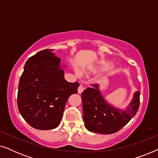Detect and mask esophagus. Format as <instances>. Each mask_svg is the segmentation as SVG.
<instances>
[{
	"label": "esophagus",
	"instance_id": "esophagus-1",
	"mask_svg": "<svg viewBox=\"0 0 158 158\" xmlns=\"http://www.w3.org/2000/svg\"><path fill=\"white\" fill-rule=\"evenodd\" d=\"M84 89H85V88H84L83 86L81 85L78 87V88H77V92H78V94H81V93L84 90Z\"/></svg>",
	"mask_w": 158,
	"mask_h": 158
}]
</instances>
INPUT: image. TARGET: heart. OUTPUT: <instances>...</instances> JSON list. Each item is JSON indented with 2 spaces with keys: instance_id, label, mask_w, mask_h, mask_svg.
<instances>
[{
  "instance_id": "obj_1",
  "label": "heart",
  "mask_w": 158,
  "mask_h": 158,
  "mask_svg": "<svg viewBox=\"0 0 158 158\" xmlns=\"http://www.w3.org/2000/svg\"><path fill=\"white\" fill-rule=\"evenodd\" d=\"M112 64H112V62H103V63H102L101 66H102L103 68H109V67H111Z\"/></svg>"
}]
</instances>
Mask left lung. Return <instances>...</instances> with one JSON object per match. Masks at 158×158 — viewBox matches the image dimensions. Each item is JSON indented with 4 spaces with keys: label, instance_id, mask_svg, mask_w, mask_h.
<instances>
[{
    "label": "left lung",
    "instance_id": "left-lung-1",
    "mask_svg": "<svg viewBox=\"0 0 158 158\" xmlns=\"http://www.w3.org/2000/svg\"><path fill=\"white\" fill-rule=\"evenodd\" d=\"M82 93L83 121L88 131L110 135L119 131L137 113L139 107L140 92L135 93L133 99L125 110L107 103L98 88L92 84Z\"/></svg>",
    "mask_w": 158,
    "mask_h": 158
}]
</instances>
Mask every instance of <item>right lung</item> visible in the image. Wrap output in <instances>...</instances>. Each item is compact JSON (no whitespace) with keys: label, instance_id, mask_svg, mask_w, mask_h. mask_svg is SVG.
I'll return each mask as SVG.
<instances>
[{"label":"right lung","instance_id":"right-lung-1","mask_svg":"<svg viewBox=\"0 0 158 158\" xmlns=\"http://www.w3.org/2000/svg\"><path fill=\"white\" fill-rule=\"evenodd\" d=\"M52 51L44 49L29 58L19 84V111L30 126L40 130L60 124L67 101L79 86L78 82L64 79L61 60Z\"/></svg>","mask_w":158,"mask_h":158}]
</instances>
